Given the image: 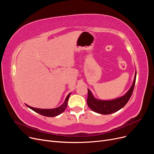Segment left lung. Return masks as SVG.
<instances>
[{
	"instance_id": "8db88e82",
	"label": "left lung",
	"mask_w": 154,
	"mask_h": 154,
	"mask_svg": "<svg viewBox=\"0 0 154 154\" xmlns=\"http://www.w3.org/2000/svg\"><path fill=\"white\" fill-rule=\"evenodd\" d=\"M136 80V71L135 72L132 85L123 96L110 100H101L96 99L92 92L88 88L87 105L89 108L96 113L100 114H110L118 111L127 103L131 97Z\"/></svg>"
}]
</instances>
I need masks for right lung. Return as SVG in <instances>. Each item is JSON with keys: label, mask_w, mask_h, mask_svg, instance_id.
<instances>
[{"label": "right lung", "mask_w": 154, "mask_h": 154, "mask_svg": "<svg viewBox=\"0 0 154 154\" xmlns=\"http://www.w3.org/2000/svg\"><path fill=\"white\" fill-rule=\"evenodd\" d=\"M71 95V93L67 95L66 97V100H65L63 103L60 105V106L57 107V108L55 109H38V108H34V107L30 106L29 105H27V107H29V109L32 110L33 111L36 112V113L40 114L44 116H47V117H55V116H57L60 114H61L63 112L66 110V107L67 106V101L69 98V96Z\"/></svg>", "instance_id": "obj_1"}]
</instances>
